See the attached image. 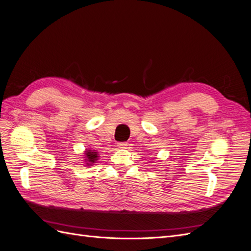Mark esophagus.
Here are the masks:
<instances>
[{
	"instance_id": "esophagus-1",
	"label": "esophagus",
	"mask_w": 251,
	"mask_h": 251,
	"mask_svg": "<svg viewBox=\"0 0 251 251\" xmlns=\"http://www.w3.org/2000/svg\"><path fill=\"white\" fill-rule=\"evenodd\" d=\"M117 147H118L119 149H126L127 143H126V142H119V143L117 144Z\"/></svg>"
}]
</instances>
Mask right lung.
Wrapping results in <instances>:
<instances>
[{
    "mask_svg": "<svg viewBox=\"0 0 251 251\" xmlns=\"http://www.w3.org/2000/svg\"><path fill=\"white\" fill-rule=\"evenodd\" d=\"M100 153L96 151L95 150H91V149H86V151H83V163L86 165L85 166H92L94 163H96V161L100 158Z\"/></svg>",
    "mask_w": 251,
    "mask_h": 251,
    "instance_id": "obj_1",
    "label": "right lung"
}]
</instances>
